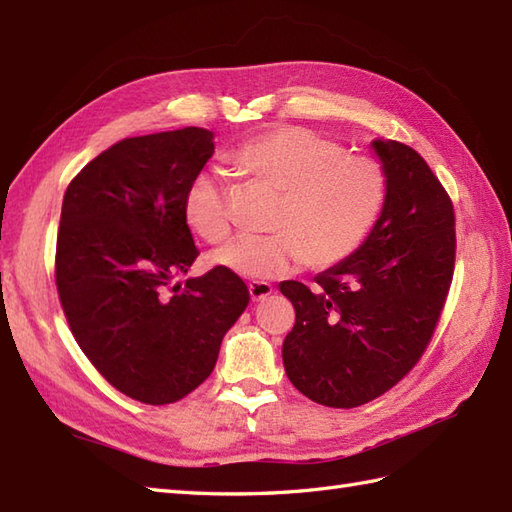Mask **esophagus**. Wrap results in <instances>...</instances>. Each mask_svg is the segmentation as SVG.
Wrapping results in <instances>:
<instances>
[{
	"label": "esophagus",
	"mask_w": 512,
	"mask_h": 512,
	"mask_svg": "<svg viewBox=\"0 0 512 512\" xmlns=\"http://www.w3.org/2000/svg\"><path fill=\"white\" fill-rule=\"evenodd\" d=\"M248 295H250V301H264L266 297L273 295V286H270L268 281H250Z\"/></svg>",
	"instance_id": "1"
}]
</instances>
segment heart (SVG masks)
<instances>
[{
	"instance_id": "b5f03b06",
	"label": "heart",
	"mask_w": 512,
	"mask_h": 512,
	"mask_svg": "<svg viewBox=\"0 0 512 512\" xmlns=\"http://www.w3.org/2000/svg\"><path fill=\"white\" fill-rule=\"evenodd\" d=\"M233 165L281 193L270 235H237L211 253V264L248 279H273L306 262L330 268L363 244L385 206V173L374 160L347 156L328 138L301 127H275L248 138ZM184 217L206 242L231 228L226 184L200 171L184 193Z\"/></svg>"
}]
</instances>
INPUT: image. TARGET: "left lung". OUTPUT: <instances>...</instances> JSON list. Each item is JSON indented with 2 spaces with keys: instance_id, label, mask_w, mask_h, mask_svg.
I'll use <instances>...</instances> for the list:
<instances>
[{
  "instance_id": "1",
  "label": "left lung",
  "mask_w": 512,
  "mask_h": 512,
  "mask_svg": "<svg viewBox=\"0 0 512 512\" xmlns=\"http://www.w3.org/2000/svg\"><path fill=\"white\" fill-rule=\"evenodd\" d=\"M387 195L372 231L310 290L281 281L297 319L281 347L303 396L350 409L385 394L418 363L447 299L455 262L453 204L418 151L372 140Z\"/></svg>"
}]
</instances>
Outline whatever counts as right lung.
<instances>
[{
  "mask_svg": "<svg viewBox=\"0 0 512 512\" xmlns=\"http://www.w3.org/2000/svg\"><path fill=\"white\" fill-rule=\"evenodd\" d=\"M213 138L202 127L123 138L63 195L57 288L70 330L107 383L147 405L202 385L248 306L244 281L222 268L171 290L200 255L184 193Z\"/></svg>",
  "mask_w": 512,
  "mask_h": 512,
  "instance_id": "add662e5",
  "label": "right lung"
}]
</instances>
